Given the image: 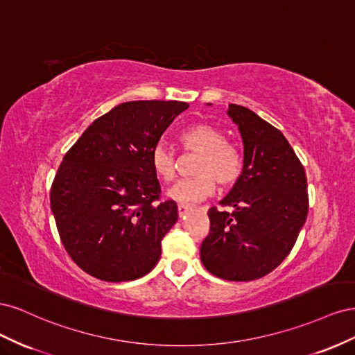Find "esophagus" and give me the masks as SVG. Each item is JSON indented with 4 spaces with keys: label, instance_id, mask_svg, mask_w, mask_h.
<instances>
[{
    "label": "esophagus",
    "instance_id": "1",
    "mask_svg": "<svg viewBox=\"0 0 355 355\" xmlns=\"http://www.w3.org/2000/svg\"><path fill=\"white\" fill-rule=\"evenodd\" d=\"M191 210V207L188 206V204H178V211H179V216H185V214Z\"/></svg>",
    "mask_w": 355,
    "mask_h": 355
}]
</instances>
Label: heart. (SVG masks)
<instances>
[{
	"label": "heart",
	"mask_w": 355,
	"mask_h": 355,
	"mask_svg": "<svg viewBox=\"0 0 355 355\" xmlns=\"http://www.w3.org/2000/svg\"><path fill=\"white\" fill-rule=\"evenodd\" d=\"M178 139L184 151L198 153L194 166L197 176L171 187L167 192L171 200L197 202L213 194L214 180L225 188L237 184L243 173V155L237 146L225 141L219 128L197 123L184 128ZM151 167L158 179L168 184L178 173L176 155L166 145L158 144L151 153Z\"/></svg>",
	"instance_id": "b5f03b06"
}]
</instances>
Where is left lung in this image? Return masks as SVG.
I'll return each mask as SVG.
<instances>
[{"instance_id":"left-lung-1","label":"left lung","mask_w":355,"mask_h":355,"mask_svg":"<svg viewBox=\"0 0 355 355\" xmlns=\"http://www.w3.org/2000/svg\"><path fill=\"white\" fill-rule=\"evenodd\" d=\"M228 115L241 135L243 173L220 201L234 211L209 210L200 257L222 280L252 282L292 252L308 214L306 175L278 128L240 105L231 103Z\"/></svg>"}]
</instances>
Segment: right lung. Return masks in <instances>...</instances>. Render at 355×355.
<instances>
[{
    "instance_id": "add662e5",
    "label": "right lung",
    "mask_w": 355,
    "mask_h": 355,
    "mask_svg": "<svg viewBox=\"0 0 355 355\" xmlns=\"http://www.w3.org/2000/svg\"><path fill=\"white\" fill-rule=\"evenodd\" d=\"M178 101L120 103L94 120L63 157L50 207L71 259L103 282L146 275L161 240L178 220L173 200H159L151 153L175 118Z\"/></svg>"
}]
</instances>
